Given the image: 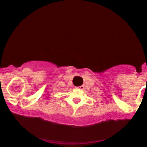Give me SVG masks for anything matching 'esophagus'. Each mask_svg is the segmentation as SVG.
Listing matches in <instances>:
<instances>
[{
  "instance_id": "obj_1",
  "label": "esophagus",
  "mask_w": 147,
  "mask_h": 147,
  "mask_svg": "<svg viewBox=\"0 0 147 147\" xmlns=\"http://www.w3.org/2000/svg\"><path fill=\"white\" fill-rule=\"evenodd\" d=\"M77 89H84L83 86H80V87H77Z\"/></svg>"
}]
</instances>
